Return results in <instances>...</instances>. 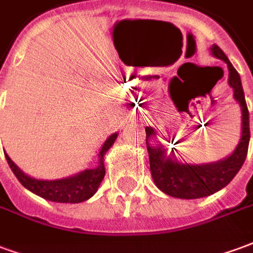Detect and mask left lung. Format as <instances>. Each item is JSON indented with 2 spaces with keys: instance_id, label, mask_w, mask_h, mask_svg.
I'll return each instance as SVG.
<instances>
[{
  "instance_id": "1",
  "label": "left lung",
  "mask_w": 253,
  "mask_h": 253,
  "mask_svg": "<svg viewBox=\"0 0 253 253\" xmlns=\"http://www.w3.org/2000/svg\"><path fill=\"white\" fill-rule=\"evenodd\" d=\"M211 54L228 65L229 86L233 89V97L241 107V137L233 153L215 163L206 164H188L176 159L173 149L172 153H167L164 145L150 143V139L156 138L153 127H146V146H148L150 172L154 184L167 195L180 199H198L205 198L222 190L233 180L239 173L248 153L250 145V112L245 103L244 90L241 85V78L228 57L217 46L212 44ZM173 142V141H172ZM176 150V149H175Z\"/></svg>"
}]
</instances>
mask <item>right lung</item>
<instances>
[{"mask_svg": "<svg viewBox=\"0 0 253 253\" xmlns=\"http://www.w3.org/2000/svg\"><path fill=\"white\" fill-rule=\"evenodd\" d=\"M116 138H118V132H114L103 143L99 153V165L96 168L85 169L77 175L55 179V180H43V179L31 177L20 169L6 153L5 157L10 169L19 179L20 183L35 195L58 203H80L92 198L99 188L100 183L104 179V156L108 152V149L114 145Z\"/></svg>", "mask_w": 253, "mask_h": 253, "instance_id": "obj_1", "label": "right lung"}]
</instances>
